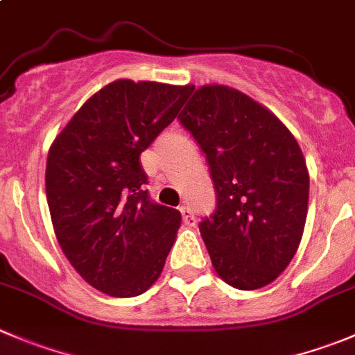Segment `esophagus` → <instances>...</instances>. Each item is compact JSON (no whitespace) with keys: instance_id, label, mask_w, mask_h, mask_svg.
I'll return each instance as SVG.
<instances>
[{"instance_id":"obj_1","label":"esophagus","mask_w":355,"mask_h":355,"mask_svg":"<svg viewBox=\"0 0 355 355\" xmlns=\"http://www.w3.org/2000/svg\"><path fill=\"white\" fill-rule=\"evenodd\" d=\"M180 211H182V218H184L185 225L194 227L196 225V216H194V211H192L191 206H182Z\"/></svg>"}]
</instances>
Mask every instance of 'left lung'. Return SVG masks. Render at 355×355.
Returning <instances> with one entry per match:
<instances>
[{
  "mask_svg": "<svg viewBox=\"0 0 355 355\" xmlns=\"http://www.w3.org/2000/svg\"><path fill=\"white\" fill-rule=\"evenodd\" d=\"M178 119L206 154L215 185L216 208L199 232L216 274L237 290L267 286L304 234L309 171L300 146L269 109L223 85L198 88Z\"/></svg>",
  "mask_w": 355,
  "mask_h": 355,
  "instance_id": "obj_1",
  "label": "left lung"
}]
</instances>
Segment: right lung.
<instances>
[{
  "label": "right lung",
  "mask_w": 355,
  "mask_h": 355,
  "mask_svg": "<svg viewBox=\"0 0 355 355\" xmlns=\"http://www.w3.org/2000/svg\"><path fill=\"white\" fill-rule=\"evenodd\" d=\"M191 92V85L109 83L50 147L44 182L55 236L76 272L109 297L149 290L175 243L182 215L150 201L140 154Z\"/></svg>",
  "instance_id": "add662e5"
}]
</instances>
